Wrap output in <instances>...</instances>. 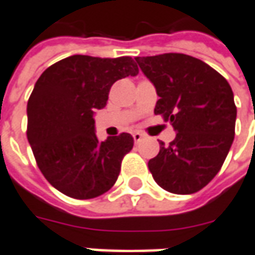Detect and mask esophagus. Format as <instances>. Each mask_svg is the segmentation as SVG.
I'll use <instances>...</instances> for the list:
<instances>
[{"instance_id":"1","label":"esophagus","mask_w":255,"mask_h":255,"mask_svg":"<svg viewBox=\"0 0 255 255\" xmlns=\"http://www.w3.org/2000/svg\"><path fill=\"white\" fill-rule=\"evenodd\" d=\"M132 138H134V141H135L136 144H138V142H141V141H142L144 135H142L141 132H138V131H136V132H134V134H132Z\"/></svg>"}]
</instances>
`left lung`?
Wrapping results in <instances>:
<instances>
[{"mask_svg": "<svg viewBox=\"0 0 255 255\" xmlns=\"http://www.w3.org/2000/svg\"><path fill=\"white\" fill-rule=\"evenodd\" d=\"M135 60L159 96L154 113L176 131L169 145L159 142L148 168L165 190L195 193L217 175L233 144L237 109L232 87L213 67L189 55Z\"/></svg>", "mask_w": 255, "mask_h": 255, "instance_id": "1", "label": "left lung"}]
</instances>
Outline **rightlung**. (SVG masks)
Listing matches in <instances>:
<instances>
[{"label":"right lung","mask_w":255,"mask_h":255,"mask_svg":"<svg viewBox=\"0 0 255 255\" xmlns=\"http://www.w3.org/2000/svg\"><path fill=\"white\" fill-rule=\"evenodd\" d=\"M135 75L129 56L73 55L38 79L28 100L26 136L40 172L63 195L93 199L116 183L134 139L123 132L99 141L93 114L106 107L113 84Z\"/></svg>","instance_id":"1"}]
</instances>
